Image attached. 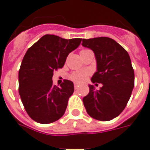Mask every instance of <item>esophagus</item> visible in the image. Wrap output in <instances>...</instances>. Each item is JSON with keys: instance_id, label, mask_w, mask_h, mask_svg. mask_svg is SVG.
I'll return each instance as SVG.
<instances>
[{"instance_id": "34e87169", "label": "esophagus", "mask_w": 150, "mask_h": 150, "mask_svg": "<svg viewBox=\"0 0 150 150\" xmlns=\"http://www.w3.org/2000/svg\"><path fill=\"white\" fill-rule=\"evenodd\" d=\"M79 84L78 83H74V88H75V90H77L78 88H79Z\"/></svg>"}]
</instances>
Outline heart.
<instances>
[{"mask_svg":"<svg viewBox=\"0 0 150 150\" xmlns=\"http://www.w3.org/2000/svg\"><path fill=\"white\" fill-rule=\"evenodd\" d=\"M83 50H82L81 51H83ZM89 72L87 71H76V72H74L70 75V79L75 82L81 83L85 80Z\"/></svg>","mask_w":150,"mask_h":150,"instance_id":"b5f03b06","label":"heart"}]
</instances>
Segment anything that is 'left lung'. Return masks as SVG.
Segmentation results:
<instances>
[{
    "instance_id": "obj_1",
    "label": "left lung",
    "mask_w": 150,
    "mask_h": 150,
    "mask_svg": "<svg viewBox=\"0 0 150 150\" xmlns=\"http://www.w3.org/2000/svg\"><path fill=\"white\" fill-rule=\"evenodd\" d=\"M82 45L93 51L96 72L93 83H102L99 90L89 85L90 92L83 99L92 118L111 120L124 110L134 87V70L128 53L114 40L106 37L83 39Z\"/></svg>"
}]
</instances>
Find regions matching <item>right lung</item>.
<instances>
[{"mask_svg":"<svg viewBox=\"0 0 150 150\" xmlns=\"http://www.w3.org/2000/svg\"><path fill=\"white\" fill-rule=\"evenodd\" d=\"M81 40L46 34L26 52L18 73L19 93L25 110L37 122L51 123L64 114L74 91V83L64 80L57 86L53 84L52 77Z\"/></svg>","mask_w":150,"mask_h":150,"instance_id":"obj_1","label":"right lung"}]
</instances>
